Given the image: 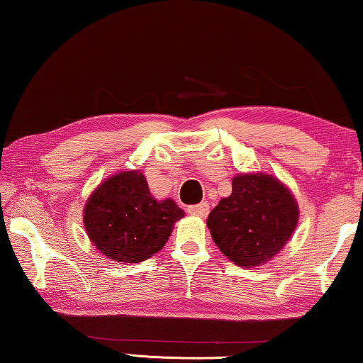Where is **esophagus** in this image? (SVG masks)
I'll list each match as a JSON object with an SVG mask.
<instances>
[{
  "instance_id": "obj_1",
  "label": "esophagus",
  "mask_w": 363,
  "mask_h": 363,
  "mask_svg": "<svg viewBox=\"0 0 363 363\" xmlns=\"http://www.w3.org/2000/svg\"><path fill=\"white\" fill-rule=\"evenodd\" d=\"M188 213L193 216L205 218L208 213H210V205H208V201H201V203H198V205L188 206Z\"/></svg>"
}]
</instances>
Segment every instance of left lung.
I'll return each mask as SVG.
<instances>
[{
    "label": "left lung",
    "instance_id": "8db88e82",
    "mask_svg": "<svg viewBox=\"0 0 363 363\" xmlns=\"http://www.w3.org/2000/svg\"><path fill=\"white\" fill-rule=\"evenodd\" d=\"M297 203L276 178L238 175L233 191L208 215L211 238L238 266L255 267L269 261L296 230Z\"/></svg>",
    "mask_w": 363,
    "mask_h": 363
}]
</instances>
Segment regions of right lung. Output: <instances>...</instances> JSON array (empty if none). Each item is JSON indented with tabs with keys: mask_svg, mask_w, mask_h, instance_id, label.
I'll list each match as a JSON object with an SVG mask.
<instances>
[{
	"mask_svg": "<svg viewBox=\"0 0 363 363\" xmlns=\"http://www.w3.org/2000/svg\"><path fill=\"white\" fill-rule=\"evenodd\" d=\"M183 218L175 201H157L138 172H122L92 193L84 208L91 241L108 259L142 262L160 251Z\"/></svg>",
	"mask_w": 363,
	"mask_h": 363,
	"instance_id": "obj_1",
	"label": "right lung"
}]
</instances>
